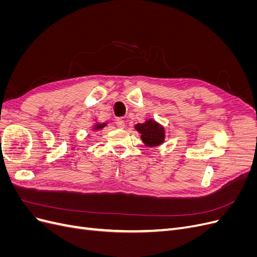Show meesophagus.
Segmentation results:
<instances>
[{
  "label": "esophagus",
  "mask_w": 257,
  "mask_h": 257,
  "mask_svg": "<svg viewBox=\"0 0 257 257\" xmlns=\"http://www.w3.org/2000/svg\"><path fill=\"white\" fill-rule=\"evenodd\" d=\"M115 125L118 126L119 128H122V127L125 126V123H124V120H123V119H121V118H118V119L115 120Z\"/></svg>",
  "instance_id": "esophagus-1"
}]
</instances>
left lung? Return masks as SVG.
Returning <instances> with one entry per match:
<instances>
[{
	"mask_svg": "<svg viewBox=\"0 0 257 257\" xmlns=\"http://www.w3.org/2000/svg\"><path fill=\"white\" fill-rule=\"evenodd\" d=\"M135 130L141 134L142 141L147 147H158L165 142V127L153 119L136 124Z\"/></svg>",
	"mask_w": 257,
	"mask_h": 257,
	"instance_id": "left-lung-1",
	"label": "left lung"
}]
</instances>
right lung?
Returning a JSON list of instances; mask_svg holds the SVG:
<instances>
[{
    "mask_svg": "<svg viewBox=\"0 0 257 257\" xmlns=\"http://www.w3.org/2000/svg\"><path fill=\"white\" fill-rule=\"evenodd\" d=\"M106 126V123H100V122H95L94 125H93V131H100Z\"/></svg>",
    "mask_w": 257,
    "mask_h": 257,
    "instance_id": "obj_1",
    "label": "right lung"
}]
</instances>
